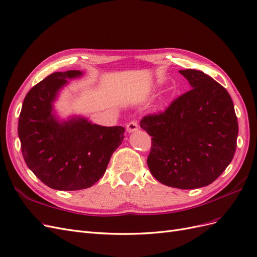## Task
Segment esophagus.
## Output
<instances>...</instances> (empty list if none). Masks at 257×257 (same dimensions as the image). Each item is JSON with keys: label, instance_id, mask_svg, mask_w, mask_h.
Returning <instances> with one entry per match:
<instances>
[{"label": "esophagus", "instance_id": "1", "mask_svg": "<svg viewBox=\"0 0 257 257\" xmlns=\"http://www.w3.org/2000/svg\"><path fill=\"white\" fill-rule=\"evenodd\" d=\"M126 130H127L128 133H133V132L138 131V123H137V121H131L126 125Z\"/></svg>", "mask_w": 257, "mask_h": 257}]
</instances>
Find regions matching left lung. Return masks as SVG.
Listing matches in <instances>:
<instances>
[{
  "instance_id": "8db88e82",
  "label": "left lung",
  "mask_w": 257,
  "mask_h": 257,
  "mask_svg": "<svg viewBox=\"0 0 257 257\" xmlns=\"http://www.w3.org/2000/svg\"><path fill=\"white\" fill-rule=\"evenodd\" d=\"M191 90L164 111L141 121L151 138L147 164L152 176L172 188L209 185L229 165L237 147L238 121L228 92L196 69L179 71Z\"/></svg>"
}]
</instances>
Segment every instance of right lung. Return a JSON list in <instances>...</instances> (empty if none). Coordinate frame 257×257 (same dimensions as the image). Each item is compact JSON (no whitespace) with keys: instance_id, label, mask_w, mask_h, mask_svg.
<instances>
[{"instance_id":"obj_1","label":"right lung","mask_w":257,"mask_h":257,"mask_svg":"<svg viewBox=\"0 0 257 257\" xmlns=\"http://www.w3.org/2000/svg\"><path fill=\"white\" fill-rule=\"evenodd\" d=\"M80 71L56 72L35 84L23 100L18 123L22 157L47 186L60 191L87 189L106 172L124 138L123 126H102L81 116L59 121L53 102L67 79Z\"/></svg>"}]
</instances>
